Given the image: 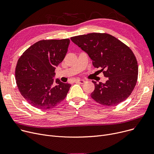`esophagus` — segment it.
Here are the masks:
<instances>
[{
  "mask_svg": "<svg viewBox=\"0 0 154 154\" xmlns=\"http://www.w3.org/2000/svg\"><path fill=\"white\" fill-rule=\"evenodd\" d=\"M85 80H82V79H77L75 80V83H78V84H83L85 83Z\"/></svg>",
  "mask_w": 154,
  "mask_h": 154,
  "instance_id": "esophagus-1",
  "label": "esophagus"
}]
</instances>
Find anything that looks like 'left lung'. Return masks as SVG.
<instances>
[{
	"label": "left lung",
	"instance_id": "obj_1",
	"mask_svg": "<svg viewBox=\"0 0 154 154\" xmlns=\"http://www.w3.org/2000/svg\"><path fill=\"white\" fill-rule=\"evenodd\" d=\"M85 51L95 68L101 69L108 80L97 84L91 97L105 106H117L126 100L136 85L138 64L132 50L120 40L106 33H91L70 38Z\"/></svg>",
	"mask_w": 154,
	"mask_h": 154
}]
</instances>
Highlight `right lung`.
<instances>
[{
    "label": "right lung",
    "instance_id": "right-lung-1",
    "mask_svg": "<svg viewBox=\"0 0 154 154\" xmlns=\"http://www.w3.org/2000/svg\"><path fill=\"white\" fill-rule=\"evenodd\" d=\"M70 40H42L24 52L15 68V80L21 95L39 109L55 107L66 97L71 85L53 77L66 56Z\"/></svg>",
    "mask_w": 154,
    "mask_h": 154
}]
</instances>
